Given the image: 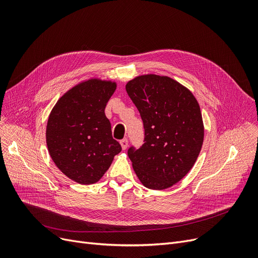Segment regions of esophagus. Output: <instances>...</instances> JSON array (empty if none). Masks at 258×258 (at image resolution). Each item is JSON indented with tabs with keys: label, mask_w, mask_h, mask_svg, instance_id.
<instances>
[{
	"label": "esophagus",
	"mask_w": 258,
	"mask_h": 258,
	"mask_svg": "<svg viewBox=\"0 0 258 258\" xmlns=\"http://www.w3.org/2000/svg\"><path fill=\"white\" fill-rule=\"evenodd\" d=\"M120 144H121L122 150L125 151L126 148H127V146H128V140H127L126 138H125V139H122V140L120 141Z\"/></svg>",
	"instance_id": "1"
}]
</instances>
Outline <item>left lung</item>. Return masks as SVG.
Masks as SVG:
<instances>
[{
  "label": "left lung",
  "mask_w": 258,
  "mask_h": 258,
  "mask_svg": "<svg viewBox=\"0 0 258 258\" xmlns=\"http://www.w3.org/2000/svg\"><path fill=\"white\" fill-rule=\"evenodd\" d=\"M144 126V143L127 151L141 183L171 187L192 168L204 140L200 105L192 93L167 76L141 75L125 86Z\"/></svg>",
  "instance_id": "1"
}]
</instances>
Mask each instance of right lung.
Wrapping results in <instances>:
<instances>
[{
    "label": "right lung",
    "instance_id": "1",
    "mask_svg": "<svg viewBox=\"0 0 258 258\" xmlns=\"http://www.w3.org/2000/svg\"><path fill=\"white\" fill-rule=\"evenodd\" d=\"M115 90L116 83L89 79L62 95L50 113L49 154L58 169L79 184L99 181L121 152L104 114Z\"/></svg>",
    "mask_w": 258,
    "mask_h": 258
}]
</instances>
